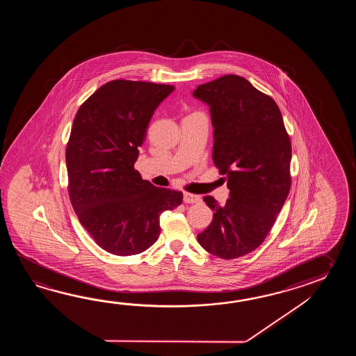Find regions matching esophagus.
<instances>
[{
	"label": "esophagus",
	"instance_id": "obj_1",
	"mask_svg": "<svg viewBox=\"0 0 356 356\" xmlns=\"http://www.w3.org/2000/svg\"><path fill=\"white\" fill-rule=\"evenodd\" d=\"M183 201H184L186 204H200V202H201V197L186 192V193L183 195Z\"/></svg>",
	"mask_w": 356,
	"mask_h": 356
}]
</instances>
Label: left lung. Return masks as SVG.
<instances>
[{
	"instance_id": "1",
	"label": "left lung",
	"mask_w": 356,
	"mask_h": 356,
	"mask_svg": "<svg viewBox=\"0 0 356 356\" xmlns=\"http://www.w3.org/2000/svg\"><path fill=\"white\" fill-rule=\"evenodd\" d=\"M192 95L210 106L212 160L230 191L224 206L204 197L213 218L197 241L219 258L242 257L262 244L285 204L290 138L275 100L242 76H221Z\"/></svg>"
}]
</instances>
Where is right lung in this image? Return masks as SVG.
<instances>
[{"label":"right lung","mask_w":356,"mask_h":356,"mask_svg":"<svg viewBox=\"0 0 356 356\" xmlns=\"http://www.w3.org/2000/svg\"><path fill=\"white\" fill-rule=\"evenodd\" d=\"M175 86L113 80L79 108L66 147L72 207L100 248L132 256L160 234V215L181 204L179 191L155 187L135 170L138 147Z\"/></svg>","instance_id":"add662e5"}]
</instances>
